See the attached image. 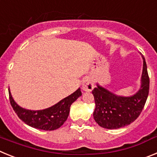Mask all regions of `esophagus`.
I'll return each instance as SVG.
<instances>
[{"mask_svg":"<svg viewBox=\"0 0 157 157\" xmlns=\"http://www.w3.org/2000/svg\"><path fill=\"white\" fill-rule=\"evenodd\" d=\"M94 85L93 81L91 80V78H86L85 79L83 80L82 82V90L84 91H86V92H90V91H92L93 89H94Z\"/></svg>","mask_w":157,"mask_h":157,"instance_id":"34e87169","label":"esophagus"}]
</instances>
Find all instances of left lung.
Wrapping results in <instances>:
<instances>
[{"instance_id": "left-lung-1", "label": "left lung", "mask_w": 157, "mask_h": 157, "mask_svg": "<svg viewBox=\"0 0 157 157\" xmlns=\"http://www.w3.org/2000/svg\"><path fill=\"white\" fill-rule=\"evenodd\" d=\"M141 85L139 90L130 97H121L100 86L92 91L95 101L94 118L96 123L106 129H118L129 125L141 114L149 91V77L145 57Z\"/></svg>"}]
</instances>
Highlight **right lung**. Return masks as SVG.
<instances>
[{
  "instance_id": "right-lung-1",
  "label": "right lung",
  "mask_w": 157,
  "mask_h": 157,
  "mask_svg": "<svg viewBox=\"0 0 157 157\" xmlns=\"http://www.w3.org/2000/svg\"><path fill=\"white\" fill-rule=\"evenodd\" d=\"M9 101L18 117L30 127L43 130H54L63 125L68 117L70 107L82 95L80 89L57 104L46 109L38 111L27 110L21 108L13 100L8 90Z\"/></svg>"
}]
</instances>
